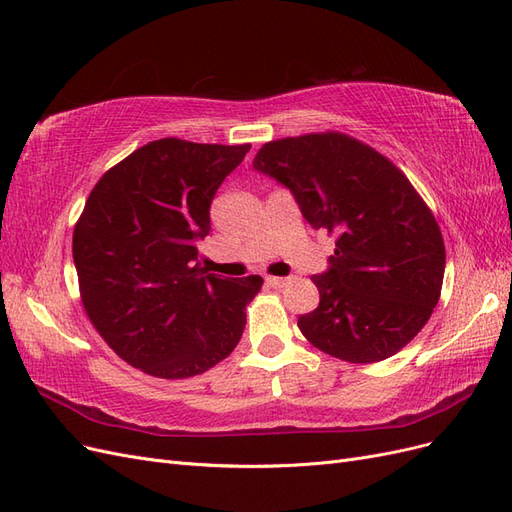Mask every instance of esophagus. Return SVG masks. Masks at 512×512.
<instances>
[{"mask_svg": "<svg viewBox=\"0 0 512 512\" xmlns=\"http://www.w3.org/2000/svg\"><path fill=\"white\" fill-rule=\"evenodd\" d=\"M265 282H267V286L280 290V288H284V286L290 282V277H275V275H269Z\"/></svg>", "mask_w": 512, "mask_h": 512, "instance_id": "esophagus-1", "label": "esophagus"}]
</instances>
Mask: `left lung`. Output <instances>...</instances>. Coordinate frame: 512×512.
Wrapping results in <instances>:
<instances>
[{
  "label": "left lung",
  "mask_w": 512,
  "mask_h": 512,
  "mask_svg": "<svg viewBox=\"0 0 512 512\" xmlns=\"http://www.w3.org/2000/svg\"><path fill=\"white\" fill-rule=\"evenodd\" d=\"M254 168L280 181L316 230L335 235L320 303L299 316L309 344L348 363H378L421 331L438 305L446 252L440 226L408 177L342 132L260 147Z\"/></svg>",
  "instance_id": "left-lung-1"
}]
</instances>
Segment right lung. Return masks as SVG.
I'll list each match as a JSON object with an SVG mask.
<instances>
[{
  "instance_id": "1",
  "label": "right lung",
  "mask_w": 512,
  "mask_h": 512,
  "mask_svg": "<svg viewBox=\"0 0 512 512\" xmlns=\"http://www.w3.org/2000/svg\"><path fill=\"white\" fill-rule=\"evenodd\" d=\"M250 145L160 138L108 168L72 235L85 312L104 342L149 376L203 374L235 350L260 275L200 269L209 207Z\"/></svg>"
}]
</instances>
